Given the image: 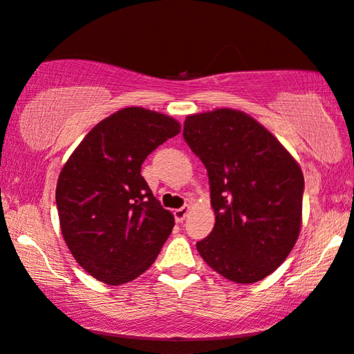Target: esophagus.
Listing matches in <instances>:
<instances>
[{
	"instance_id": "esophagus-1",
	"label": "esophagus",
	"mask_w": 354,
	"mask_h": 354,
	"mask_svg": "<svg viewBox=\"0 0 354 354\" xmlns=\"http://www.w3.org/2000/svg\"><path fill=\"white\" fill-rule=\"evenodd\" d=\"M187 214H189V207H187V205L174 210L173 215H174V220H176V223H183V221H185V218L187 216Z\"/></svg>"
}]
</instances>
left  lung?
Masks as SVG:
<instances>
[{"mask_svg": "<svg viewBox=\"0 0 354 354\" xmlns=\"http://www.w3.org/2000/svg\"><path fill=\"white\" fill-rule=\"evenodd\" d=\"M183 138L207 168L215 210L214 230L197 251L226 280L266 279L298 239L299 165L254 118L230 108L187 116Z\"/></svg>", "mask_w": 354, "mask_h": 354, "instance_id": "left-lung-1", "label": "left lung"}]
</instances>
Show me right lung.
I'll return each mask as SVG.
<instances>
[{
    "label": "right lung",
    "instance_id": "add662e5",
    "mask_svg": "<svg viewBox=\"0 0 354 354\" xmlns=\"http://www.w3.org/2000/svg\"><path fill=\"white\" fill-rule=\"evenodd\" d=\"M181 131L162 113L131 106L105 118L61 169V233L93 279L122 285L152 266L174 226L140 174L147 155Z\"/></svg>",
    "mask_w": 354,
    "mask_h": 354
}]
</instances>
